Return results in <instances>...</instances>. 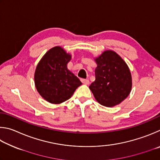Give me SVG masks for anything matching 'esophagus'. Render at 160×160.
<instances>
[{
    "instance_id": "34e87169",
    "label": "esophagus",
    "mask_w": 160,
    "mask_h": 160,
    "mask_svg": "<svg viewBox=\"0 0 160 160\" xmlns=\"http://www.w3.org/2000/svg\"><path fill=\"white\" fill-rule=\"evenodd\" d=\"M81 81H82V82L83 83V84H86V85L89 84V81L88 79H84V78H82V79H81Z\"/></svg>"
}]
</instances>
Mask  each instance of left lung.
<instances>
[{"label": "left lung", "instance_id": "left-lung-1", "mask_svg": "<svg viewBox=\"0 0 160 160\" xmlns=\"http://www.w3.org/2000/svg\"><path fill=\"white\" fill-rule=\"evenodd\" d=\"M95 60L96 80L89 88L100 104L114 107L130 93L132 86L130 70L122 58L112 50H106Z\"/></svg>", "mask_w": 160, "mask_h": 160}]
</instances>
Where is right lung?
Segmentation results:
<instances>
[{
	"instance_id": "obj_1",
	"label": "right lung",
	"mask_w": 160,
	"mask_h": 160,
	"mask_svg": "<svg viewBox=\"0 0 160 160\" xmlns=\"http://www.w3.org/2000/svg\"><path fill=\"white\" fill-rule=\"evenodd\" d=\"M70 60L71 55L61 47L56 46L45 54L36 67V88L48 102L59 104L66 101L82 85L77 77L67 69Z\"/></svg>"
}]
</instances>
